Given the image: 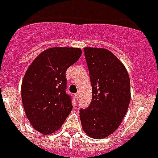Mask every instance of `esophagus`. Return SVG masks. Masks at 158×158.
<instances>
[{"instance_id": "esophagus-1", "label": "esophagus", "mask_w": 158, "mask_h": 158, "mask_svg": "<svg viewBox=\"0 0 158 158\" xmlns=\"http://www.w3.org/2000/svg\"><path fill=\"white\" fill-rule=\"evenodd\" d=\"M75 97H76V100L79 99V93H77V94H75Z\"/></svg>"}]
</instances>
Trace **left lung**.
I'll return each mask as SVG.
<instances>
[{
    "label": "left lung",
    "mask_w": 158,
    "mask_h": 158,
    "mask_svg": "<svg viewBox=\"0 0 158 158\" xmlns=\"http://www.w3.org/2000/svg\"><path fill=\"white\" fill-rule=\"evenodd\" d=\"M92 86L89 107L80 109L83 130L94 139L108 136L118 128L130 102L127 70L114 54L104 48H85Z\"/></svg>",
    "instance_id": "8db88e82"
}]
</instances>
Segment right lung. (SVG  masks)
<instances>
[{"label": "right lung", "mask_w": 158, "mask_h": 158, "mask_svg": "<svg viewBox=\"0 0 158 158\" xmlns=\"http://www.w3.org/2000/svg\"><path fill=\"white\" fill-rule=\"evenodd\" d=\"M82 54L79 48H53L41 53L26 71L22 101L32 127L43 134L58 130L72 109L65 72Z\"/></svg>", "instance_id": "add662e5"}]
</instances>
